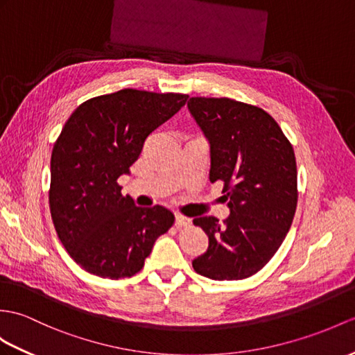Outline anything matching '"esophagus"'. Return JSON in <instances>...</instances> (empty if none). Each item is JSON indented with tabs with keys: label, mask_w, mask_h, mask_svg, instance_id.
<instances>
[{
	"label": "esophagus",
	"mask_w": 355,
	"mask_h": 355,
	"mask_svg": "<svg viewBox=\"0 0 355 355\" xmlns=\"http://www.w3.org/2000/svg\"><path fill=\"white\" fill-rule=\"evenodd\" d=\"M175 225L178 228L189 227V225H191V219L186 218L184 215H180V213H177V215H175Z\"/></svg>",
	"instance_id": "obj_1"
}]
</instances>
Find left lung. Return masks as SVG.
I'll use <instances>...</instances> for the list:
<instances>
[{"instance_id":"left-lung-1","label":"left lung","mask_w":355,"mask_h":355,"mask_svg":"<svg viewBox=\"0 0 355 355\" xmlns=\"http://www.w3.org/2000/svg\"><path fill=\"white\" fill-rule=\"evenodd\" d=\"M210 142V181H220L232 210L222 220L195 218L209 248L192 261L207 278L257 274L282 246L298 204L293 146L277 121L257 105L230 98L192 96L187 103Z\"/></svg>"}]
</instances>
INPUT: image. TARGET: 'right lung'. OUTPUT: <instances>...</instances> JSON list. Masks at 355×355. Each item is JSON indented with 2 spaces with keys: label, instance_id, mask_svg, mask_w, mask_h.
Here are the masks:
<instances>
[{
  "label": "right lung",
  "instance_id": "obj_1",
  "mask_svg": "<svg viewBox=\"0 0 355 355\" xmlns=\"http://www.w3.org/2000/svg\"><path fill=\"white\" fill-rule=\"evenodd\" d=\"M187 98L122 89L80 104L63 125L51 154L49 211L64 250L89 274H137L157 237L174 224L162 205L137 207L123 196L118 178Z\"/></svg>",
  "mask_w": 355,
  "mask_h": 355
}]
</instances>
